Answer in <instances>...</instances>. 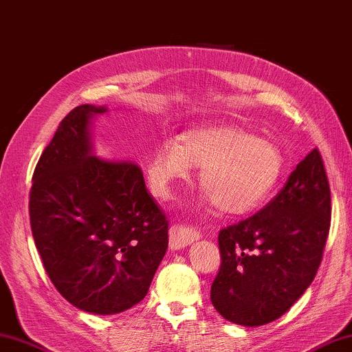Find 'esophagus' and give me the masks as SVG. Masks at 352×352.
<instances>
[{
  "mask_svg": "<svg viewBox=\"0 0 352 352\" xmlns=\"http://www.w3.org/2000/svg\"><path fill=\"white\" fill-rule=\"evenodd\" d=\"M170 248L173 250L182 249L185 246L191 245L192 241L199 240V232L195 228L185 226V225H173L170 228Z\"/></svg>",
  "mask_w": 352,
  "mask_h": 352,
  "instance_id": "obj_1",
  "label": "esophagus"
}]
</instances>
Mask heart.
Returning a JSON list of instances; mask_svg holds the SVG:
<instances>
[{
    "mask_svg": "<svg viewBox=\"0 0 352 352\" xmlns=\"http://www.w3.org/2000/svg\"><path fill=\"white\" fill-rule=\"evenodd\" d=\"M281 150L274 141L229 123L202 124L164 141L150 153L146 177L152 195L170 199L200 166L204 200L229 216L254 211L274 190L283 171Z\"/></svg>",
    "mask_w": 352,
    "mask_h": 352,
    "instance_id": "b5f03b06",
    "label": "heart"
}]
</instances>
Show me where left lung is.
I'll list each match as a JSON object with an SVG mask.
<instances>
[{
    "label": "left lung",
    "instance_id": "left-lung-1",
    "mask_svg": "<svg viewBox=\"0 0 352 352\" xmlns=\"http://www.w3.org/2000/svg\"><path fill=\"white\" fill-rule=\"evenodd\" d=\"M331 221V196L318 148L252 217L221 229V266L211 302L226 320L260 327L281 318L313 283Z\"/></svg>",
    "mask_w": 352,
    "mask_h": 352
}]
</instances>
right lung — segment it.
Segmentation results:
<instances>
[{"label": "right lung", "instance_id": "obj_1", "mask_svg": "<svg viewBox=\"0 0 352 352\" xmlns=\"http://www.w3.org/2000/svg\"><path fill=\"white\" fill-rule=\"evenodd\" d=\"M106 106L60 121L30 190L34 245L54 287L92 314H117L147 295L168 246V221L140 166L96 156L91 124Z\"/></svg>", "mask_w": 352, "mask_h": 352}]
</instances>
